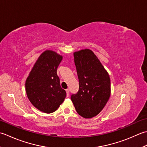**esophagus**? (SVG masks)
Instances as JSON below:
<instances>
[{
	"label": "esophagus",
	"instance_id": "esophagus-1",
	"mask_svg": "<svg viewBox=\"0 0 147 147\" xmlns=\"http://www.w3.org/2000/svg\"><path fill=\"white\" fill-rule=\"evenodd\" d=\"M66 92H67V96H69V93H70L69 89H66Z\"/></svg>",
	"mask_w": 147,
	"mask_h": 147
}]
</instances>
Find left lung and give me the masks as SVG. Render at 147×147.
<instances>
[{"instance_id":"left-lung-1","label":"left lung","mask_w":147,"mask_h":147,"mask_svg":"<svg viewBox=\"0 0 147 147\" xmlns=\"http://www.w3.org/2000/svg\"><path fill=\"white\" fill-rule=\"evenodd\" d=\"M79 89L71 100L77 112L86 119L97 115L109 100V75L91 50L85 49L74 53Z\"/></svg>"}]
</instances>
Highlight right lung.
Segmentation results:
<instances>
[{
    "label": "right lung",
    "instance_id": "add662e5",
    "mask_svg": "<svg viewBox=\"0 0 147 147\" xmlns=\"http://www.w3.org/2000/svg\"><path fill=\"white\" fill-rule=\"evenodd\" d=\"M62 58V56L55 51H45L38 57L26 80V92L30 101L44 113L56 111L67 95L57 76V68Z\"/></svg>",
    "mask_w": 147,
    "mask_h": 147
}]
</instances>
